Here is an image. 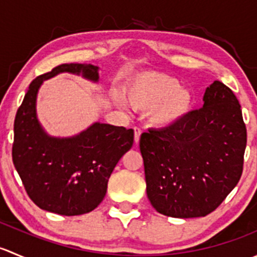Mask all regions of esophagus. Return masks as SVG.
<instances>
[{"label": "esophagus", "instance_id": "esophagus-1", "mask_svg": "<svg viewBox=\"0 0 257 257\" xmlns=\"http://www.w3.org/2000/svg\"><path fill=\"white\" fill-rule=\"evenodd\" d=\"M141 136H142L141 128L136 126V128H134V142H136V143H139V141H141Z\"/></svg>", "mask_w": 257, "mask_h": 257}]
</instances>
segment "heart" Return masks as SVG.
Returning <instances> with one entry per match:
<instances>
[{
    "label": "heart",
    "mask_w": 257,
    "mask_h": 257,
    "mask_svg": "<svg viewBox=\"0 0 257 257\" xmlns=\"http://www.w3.org/2000/svg\"><path fill=\"white\" fill-rule=\"evenodd\" d=\"M125 98L134 109H152L150 120L162 128L180 121L193 105L190 90L179 87V82L173 77L157 72L137 76L126 87Z\"/></svg>",
    "instance_id": "1"
}]
</instances>
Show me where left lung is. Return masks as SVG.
I'll list each match as a JSON object with an SVG mask.
<instances>
[{"label":"left lung","instance_id":"left-lung-1","mask_svg":"<svg viewBox=\"0 0 257 257\" xmlns=\"http://www.w3.org/2000/svg\"><path fill=\"white\" fill-rule=\"evenodd\" d=\"M203 100L174 125L141 137L148 199L167 216H206L242 174L247 136L236 95L215 80Z\"/></svg>","mask_w":257,"mask_h":257}]
</instances>
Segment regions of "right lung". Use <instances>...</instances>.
I'll return each instance as SVG.
<instances>
[{"instance_id":"1","label":"right lung","mask_w":257,"mask_h":257,"mask_svg":"<svg viewBox=\"0 0 257 257\" xmlns=\"http://www.w3.org/2000/svg\"><path fill=\"white\" fill-rule=\"evenodd\" d=\"M98 67L66 63L31 82L15 118L12 160L31 200L64 216L87 214L102 203L116 163L133 145V129L94 123L71 138L49 137L36 113L43 80L58 73L98 82Z\"/></svg>"}]
</instances>
